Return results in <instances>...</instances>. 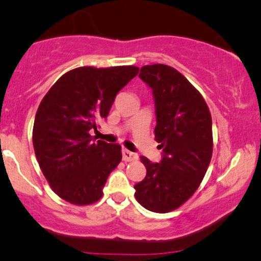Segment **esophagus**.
Instances as JSON below:
<instances>
[{
  "label": "esophagus",
  "mask_w": 261,
  "mask_h": 261,
  "mask_svg": "<svg viewBox=\"0 0 261 261\" xmlns=\"http://www.w3.org/2000/svg\"><path fill=\"white\" fill-rule=\"evenodd\" d=\"M137 157H139V155H137L136 153H134V152L128 151V149H126V148L122 149V161H125V162L135 161V160H137Z\"/></svg>",
  "instance_id": "34e87169"
}]
</instances>
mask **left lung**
I'll list each match as a JSON object with an SVG mask.
<instances>
[{
    "instance_id": "8db88e82",
    "label": "left lung",
    "mask_w": 261,
    "mask_h": 261,
    "mask_svg": "<svg viewBox=\"0 0 261 261\" xmlns=\"http://www.w3.org/2000/svg\"><path fill=\"white\" fill-rule=\"evenodd\" d=\"M139 76L153 94L162 160L153 163L141 155L147 173L135 184V196L145 208L166 214L187 201L205 176L212 157V119L201 94L175 68L143 66Z\"/></svg>"
}]
</instances>
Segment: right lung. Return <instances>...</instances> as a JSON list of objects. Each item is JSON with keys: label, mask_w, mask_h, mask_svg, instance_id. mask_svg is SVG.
Instances as JSON below:
<instances>
[{"label": "right lung", "mask_w": 261, "mask_h": 261, "mask_svg": "<svg viewBox=\"0 0 261 261\" xmlns=\"http://www.w3.org/2000/svg\"><path fill=\"white\" fill-rule=\"evenodd\" d=\"M139 73L136 66L79 67L56 81L41 100L33 146L41 172L61 199L89 205L100 199L121 161V146L89 135L109 114L116 94Z\"/></svg>", "instance_id": "1"}]
</instances>
